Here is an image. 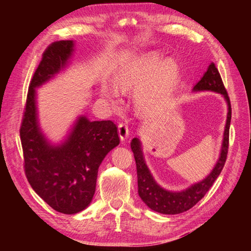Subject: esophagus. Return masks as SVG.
Segmentation results:
<instances>
[{
  "mask_svg": "<svg viewBox=\"0 0 251 251\" xmlns=\"http://www.w3.org/2000/svg\"><path fill=\"white\" fill-rule=\"evenodd\" d=\"M119 135L122 141H125L127 138L129 137V130H128V126L124 123H122V124L119 125Z\"/></svg>",
  "mask_w": 251,
  "mask_h": 251,
  "instance_id": "obj_1",
  "label": "esophagus"
}]
</instances>
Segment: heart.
<instances>
[{"instance_id":"b5f03b06","label":"heart","mask_w":251,"mask_h":251,"mask_svg":"<svg viewBox=\"0 0 251 251\" xmlns=\"http://www.w3.org/2000/svg\"><path fill=\"white\" fill-rule=\"evenodd\" d=\"M179 76V65L175 58L164 59L159 54H148L126 65L115 79L121 92L137 89L136 103L142 112L156 113L168 102ZM101 97L116 103L119 93L112 86L101 88Z\"/></svg>"}]
</instances>
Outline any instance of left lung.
<instances>
[{
  "mask_svg": "<svg viewBox=\"0 0 251 251\" xmlns=\"http://www.w3.org/2000/svg\"><path fill=\"white\" fill-rule=\"evenodd\" d=\"M192 92H214L220 94L227 104V114L225 131H223L220 155L214 168L207 175V177L181 191H170L164 189L163 186L156 182L148 167L145 156H143L142 143L139 137L134 138L130 143V148L132 153H134L137 166L138 193H139L140 199L143 201V202L150 209L163 215L181 214V212L189 210L190 208L196 205L205 196L208 190L214 184L218 176L220 175L227 155L228 131H230L232 114L231 103L225 85L222 83L219 71L216 68L215 63H210L204 75L192 88Z\"/></svg>",
  "mask_w": 251,
  "mask_h": 251,
  "instance_id": "left-lung-1",
  "label": "left lung"
}]
</instances>
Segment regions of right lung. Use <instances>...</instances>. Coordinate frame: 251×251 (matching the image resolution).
<instances>
[{"label":"right lung","instance_id":"add662e5","mask_svg":"<svg viewBox=\"0 0 251 251\" xmlns=\"http://www.w3.org/2000/svg\"><path fill=\"white\" fill-rule=\"evenodd\" d=\"M74 50V41L55 42L47 47L32 77L20 128L26 179L42 200L66 215L89 206L100 164L120 143L113 122L90 121L85 115L76 117L58 143L47 139L41 128L36 89L66 70Z\"/></svg>","mask_w":251,"mask_h":251}]
</instances>
